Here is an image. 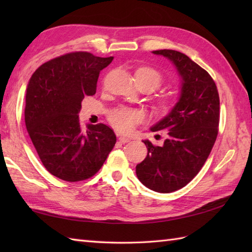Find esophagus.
Here are the masks:
<instances>
[{
    "label": "esophagus",
    "instance_id": "esophagus-1",
    "mask_svg": "<svg viewBox=\"0 0 252 252\" xmlns=\"http://www.w3.org/2000/svg\"><path fill=\"white\" fill-rule=\"evenodd\" d=\"M119 142L122 144H126L127 142H130V138L129 137H126V136H120L119 137Z\"/></svg>",
    "mask_w": 252,
    "mask_h": 252
}]
</instances>
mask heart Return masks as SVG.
Segmentation results:
<instances>
[{"instance_id": "obj_1", "label": "heart", "mask_w": 252, "mask_h": 252, "mask_svg": "<svg viewBox=\"0 0 252 252\" xmlns=\"http://www.w3.org/2000/svg\"><path fill=\"white\" fill-rule=\"evenodd\" d=\"M136 73H141L142 76L151 81L155 89L161 84V74L153 68H140ZM144 120V114L141 110L131 109L127 107H119L110 111L109 121L115 129L122 133H131L134 127Z\"/></svg>"}]
</instances>
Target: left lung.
<instances>
[{"label":"left lung","instance_id":"obj_1","mask_svg":"<svg viewBox=\"0 0 252 252\" xmlns=\"http://www.w3.org/2000/svg\"><path fill=\"white\" fill-rule=\"evenodd\" d=\"M173 63L181 78L178 103L151 127L167 131L162 146L148 140L147 156L136 165L138 180L157 192L178 190L195 178L206 162L218 136L220 98L210 74L189 56L173 50L153 51Z\"/></svg>","mask_w":252,"mask_h":252}]
</instances>
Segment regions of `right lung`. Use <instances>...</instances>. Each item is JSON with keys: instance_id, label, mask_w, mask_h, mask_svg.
<instances>
[{"instance_id": "1", "label": "right lung", "mask_w": 252, "mask_h": 252, "mask_svg": "<svg viewBox=\"0 0 252 252\" xmlns=\"http://www.w3.org/2000/svg\"><path fill=\"white\" fill-rule=\"evenodd\" d=\"M114 57L74 52L41 65L26 93L25 122L46 170L56 178L77 182L93 176L116 144L103 123L80 126L79 112L85 96L96 93L100 70Z\"/></svg>"}]
</instances>
